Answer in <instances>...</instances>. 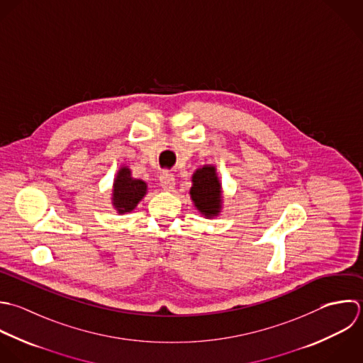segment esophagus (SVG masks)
<instances>
[{"mask_svg":"<svg viewBox=\"0 0 363 363\" xmlns=\"http://www.w3.org/2000/svg\"><path fill=\"white\" fill-rule=\"evenodd\" d=\"M160 185L164 191H172L174 186H175V178L171 172L168 171H164L160 177Z\"/></svg>","mask_w":363,"mask_h":363,"instance_id":"1","label":"esophagus"}]
</instances>
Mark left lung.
Segmentation results:
<instances>
[{"mask_svg": "<svg viewBox=\"0 0 363 363\" xmlns=\"http://www.w3.org/2000/svg\"><path fill=\"white\" fill-rule=\"evenodd\" d=\"M189 195L195 208L205 218L211 219L220 213L223 203L222 184L215 165H203L194 172Z\"/></svg>", "mask_w": 363, "mask_h": 363, "instance_id": "left-lung-1", "label": "left lung"}]
</instances>
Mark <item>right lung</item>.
<instances>
[{"label":"right lung","mask_w":363,"mask_h":363,"mask_svg":"<svg viewBox=\"0 0 363 363\" xmlns=\"http://www.w3.org/2000/svg\"><path fill=\"white\" fill-rule=\"evenodd\" d=\"M147 195V184L143 179L131 177L128 167H121L113 182L111 205L118 215L135 209L138 202Z\"/></svg>","instance_id":"right-lung-1"}]
</instances>
